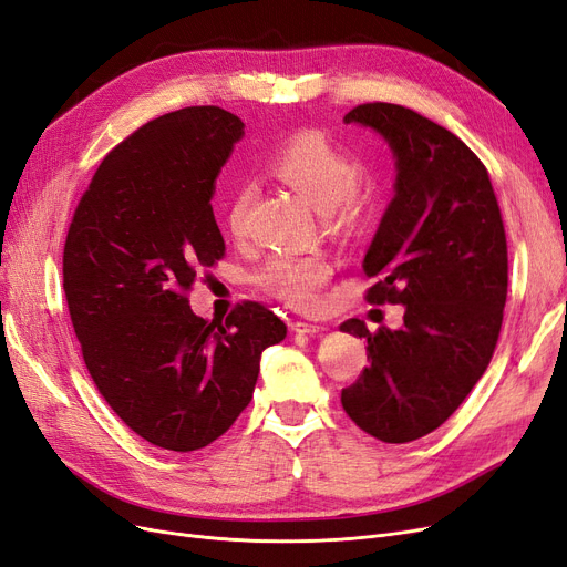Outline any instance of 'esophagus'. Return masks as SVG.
<instances>
[{
	"label": "esophagus",
	"mask_w": 567,
	"mask_h": 567,
	"mask_svg": "<svg viewBox=\"0 0 567 567\" xmlns=\"http://www.w3.org/2000/svg\"><path fill=\"white\" fill-rule=\"evenodd\" d=\"M290 330H296V333L300 336H309V338H317V336H323L326 333V326L321 323H309V321H296L290 323Z\"/></svg>",
	"instance_id": "obj_1"
}]
</instances>
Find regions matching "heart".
Segmentation results:
<instances>
[{"label":"heart","mask_w":567,"mask_h":567,"mask_svg":"<svg viewBox=\"0 0 567 567\" xmlns=\"http://www.w3.org/2000/svg\"><path fill=\"white\" fill-rule=\"evenodd\" d=\"M267 168L296 189L328 220H354L363 206L357 181V164L349 154L319 131H300L269 154ZM250 208V189L237 187L225 206V223L231 234H241ZM333 277V262L323 252H284L269 258L256 281L292 307H315L319 292Z\"/></svg>","instance_id":"heart-1"}]
</instances>
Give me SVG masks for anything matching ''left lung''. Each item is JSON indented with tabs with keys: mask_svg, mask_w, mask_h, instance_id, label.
<instances>
[{
	"mask_svg": "<svg viewBox=\"0 0 567 567\" xmlns=\"http://www.w3.org/2000/svg\"><path fill=\"white\" fill-rule=\"evenodd\" d=\"M344 124L375 131L394 154V197L370 241V302L403 305V326L370 333V365L342 389L365 434L408 443L432 434L485 373L506 302V237L485 166L455 133L392 103H368Z\"/></svg>",
	"mask_w": 567,
	"mask_h": 567,
	"instance_id": "1",
	"label": "left lung"
}]
</instances>
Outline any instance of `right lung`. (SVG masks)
Returning <instances> with one entry per match:
<instances>
[{
    "label": "right lung",
    "mask_w": 567,
    "mask_h": 567,
    "mask_svg": "<svg viewBox=\"0 0 567 567\" xmlns=\"http://www.w3.org/2000/svg\"><path fill=\"white\" fill-rule=\"evenodd\" d=\"M244 122L185 107L116 145L74 210L63 288L84 363L116 415L164 451H199L250 403L286 323L244 302L225 326L192 311L199 269L223 258L210 199Z\"/></svg>",
    "instance_id": "right-lung-1"
}]
</instances>
